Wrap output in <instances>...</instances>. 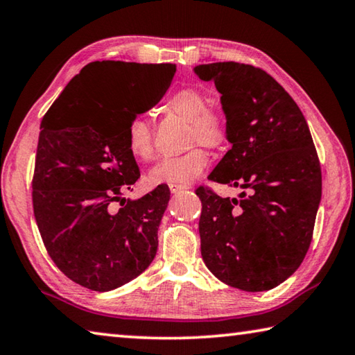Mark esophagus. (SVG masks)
I'll return each mask as SVG.
<instances>
[{"label": "esophagus", "instance_id": "esophagus-1", "mask_svg": "<svg viewBox=\"0 0 355 355\" xmlns=\"http://www.w3.org/2000/svg\"><path fill=\"white\" fill-rule=\"evenodd\" d=\"M171 192L172 194H180V192H183L186 189H189V186H178V184H171Z\"/></svg>", "mask_w": 355, "mask_h": 355}]
</instances>
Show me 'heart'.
Returning a JSON list of instances; mask_svg holds the SVG:
<instances>
[{"instance_id": "1", "label": "heart", "mask_w": 355, "mask_h": 355, "mask_svg": "<svg viewBox=\"0 0 355 355\" xmlns=\"http://www.w3.org/2000/svg\"><path fill=\"white\" fill-rule=\"evenodd\" d=\"M167 107L189 122V146L202 144L205 147H220L228 137V122L220 110L208 106V97L199 89H182L167 98ZM125 141L130 153L139 161L153 156L152 127L146 116L130 120L125 130ZM209 156L205 150L196 147L178 156H169L158 161L148 171L152 184L188 186L207 169Z\"/></svg>"}]
</instances>
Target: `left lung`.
I'll return each instance as SVG.
<instances>
[{
    "mask_svg": "<svg viewBox=\"0 0 355 355\" xmlns=\"http://www.w3.org/2000/svg\"><path fill=\"white\" fill-rule=\"evenodd\" d=\"M194 73L220 92L232 144L208 178L243 189L238 199L196 191L202 258L227 285L272 290L302 263L321 202V166L307 120L261 69L214 62Z\"/></svg>",
    "mask_w": 355,
    "mask_h": 355,
    "instance_id": "left-lung-1",
    "label": "left lung"
}]
</instances>
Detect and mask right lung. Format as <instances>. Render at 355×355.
I'll list each match as a JSON object with an SVG mask.
<instances>
[{
  "label": "right lung",
  "mask_w": 355,
  "mask_h": 355,
  "mask_svg": "<svg viewBox=\"0 0 355 355\" xmlns=\"http://www.w3.org/2000/svg\"><path fill=\"white\" fill-rule=\"evenodd\" d=\"M175 71V64L91 62L42 119L33 180L35 222L56 266L89 290L128 284L158 250L171 191L159 184L141 199H125L141 177L125 130L159 103Z\"/></svg>",
  "instance_id": "right-lung-1"
}]
</instances>
